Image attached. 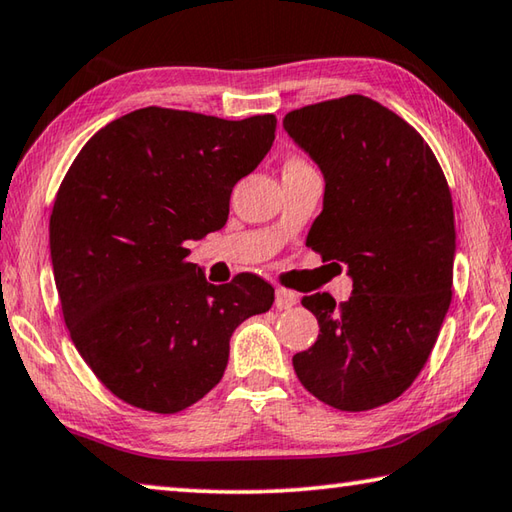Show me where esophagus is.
Segmentation results:
<instances>
[{"instance_id": "34e87169", "label": "esophagus", "mask_w": 512, "mask_h": 512, "mask_svg": "<svg viewBox=\"0 0 512 512\" xmlns=\"http://www.w3.org/2000/svg\"><path fill=\"white\" fill-rule=\"evenodd\" d=\"M299 301V294L297 292H292V290H285V288H279L276 290V308L279 310H288V308H292L294 303Z\"/></svg>"}]
</instances>
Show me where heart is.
I'll return each mask as SVG.
<instances>
[{
  "mask_svg": "<svg viewBox=\"0 0 512 512\" xmlns=\"http://www.w3.org/2000/svg\"><path fill=\"white\" fill-rule=\"evenodd\" d=\"M310 168V164L306 159H301V157H290L288 161H285V168L283 170H308Z\"/></svg>",
  "mask_w": 512,
  "mask_h": 512,
  "instance_id": "heart-1",
  "label": "heart"
}]
</instances>
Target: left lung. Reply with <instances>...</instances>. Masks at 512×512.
<instances>
[{
	"instance_id": "left-lung-1",
	"label": "left lung",
	"mask_w": 512,
	"mask_h": 512,
	"mask_svg": "<svg viewBox=\"0 0 512 512\" xmlns=\"http://www.w3.org/2000/svg\"><path fill=\"white\" fill-rule=\"evenodd\" d=\"M283 128L326 179L306 245L353 279L344 303L328 292L301 299L319 337L292 357L294 373L335 409L387 405L423 371L450 308V186L425 139L369 96L306 105Z\"/></svg>"
}]
</instances>
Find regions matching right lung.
<instances>
[{"mask_svg":"<svg viewBox=\"0 0 512 512\" xmlns=\"http://www.w3.org/2000/svg\"><path fill=\"white\" fill-rule=\"evenodd\" d=\"M274 130V114L143 107L98 130L62 179L49 220L62 317L128 405H195L222 380L233 330L272 308L274 288L256 274L206 283L186 242L224 227L233 186L270 152Z\"/></svg>","mask_w":512,"mask_h":512,"instance_id":"1","label":"right lung"}]
</instances>
